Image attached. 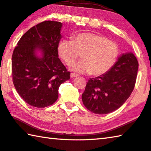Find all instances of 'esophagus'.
Listing matches in <instances>:
<instances>
[{"mask_svg": "<svg viewBox=\"0 0 151 151\" xmlns=\"http://www.w3.org/2000/svg\"><path fill=\"white\" fill-rule=\"evenodd\" d=\"M78 75H76L75 73H71L70 74V78H75V77H77Z\"/></svg>", "mask_w": 151, "mask_h": 151, "instance_id": "obj_1", "label": "esophagus"}]
</instances>
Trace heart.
<instances>
[{"mask_svg": "<svg viewBox=\"0 0 151 151\" xmlns=\"http://www.w3.org/2000/svg\"><path fill=\"white\" fill-rule=\"evenodd\" d=\"M58 53L65 63L70 65L82 54L83 60L71 66L77 73H91L94 76L104 75L111 69L119 55V46L103 36L83 32L73 40H64L58 47Z\"/></svg>", "mask_w": 151, "mask_h": 151, "instance_id": "b5f03b06", "label": "heart"}]
</instances>
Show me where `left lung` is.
I'll list each match as a JSON object with an SVG mask.
<instances>
[{
  "mask_svg": "<svg viewBox=\"0 0 151 151\" xmlns=\"http://www.w3.org/2000/svg\"><path fill=\"white\" fill-rule=\"evenodd\" d=\"M138 68L139 63L132 53L122 55L108 73L88 80L82 94L84 105L99 114L116 111L133 91Z\"/></svg>",
  "mask_w": 151,
  "mask_h": 151,
  "instance_id": "1",
  "label": "left lung"
}]
</instances>
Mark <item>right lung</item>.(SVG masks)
Instances as JSON below:
<instances>
[{
  "instance_id": "add662e5",
  "label": "right lung",
  "mask_w": 151,
  "mask_h": 151,
  "mask_svg": "<svg viewBox=\"0 0 151 151\" xmlns=\"http://www.w3.org/2000/svg\"><path fill=\"white\" fill-rule=\"evenodd\" d=\"M62 23L46 20L27 30L14 48L12 57V82L20 96L29 105L45 108L57 100L58 88L69 80L58 58ZM37 49L42 57H37Z\"/></svg>"
}]
</instances>
